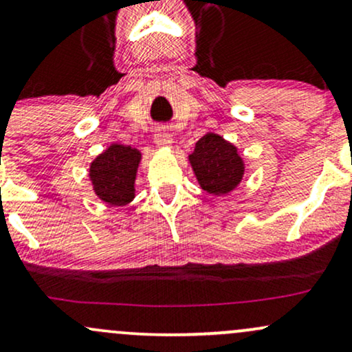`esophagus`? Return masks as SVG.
<instances>
[{
  "label": "esophagus",
  "instance_id": "obj_1",
  "mask_svg": "<svg viewBox=\"0 0 352 352\" xmlns=\"http://www.w3.org/2000/svg\"><path fill=\"white\" fill-rule=\"evenodd\" d=\"M155 144H156V148H160V150H166V148H171V144H173L171 135H169L166 130L156 131Z\"/></svg>",
  "mask_w": 352,
  "mask_h": 352
}]
</instances>
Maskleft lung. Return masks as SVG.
<instances>
[{"label": "left lung", "instance_id": "8db88e82", "mask_svg": "<svg viewBox=\"0 0 352 352\" xmlns=\"http://www.w3.org/2000/svg\"><path fill=\"white\" fill-rule=\"evenodd\" d=\"M188 161L201 189L216 197L232 194L245 175V160L239 148L212 131L197 140Z\"/></svg>", "mask_w": 352, "mask_h": 352}]
</instances>
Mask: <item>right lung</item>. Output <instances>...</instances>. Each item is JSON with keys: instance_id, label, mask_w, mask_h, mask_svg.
Here are the masks:
<instances>
[{"instance_id": "1", "label": "right lung", "mask_w": 352, "mask_h": 352, "mask_svg": "<svg viewBox=\"0 0 352 352\" xmlns=\"http://www.w3.org/2000/svg\"><path fill=\"white\" fill-rule=\"evenodd\" d=\"M142 151L128 144L111 143L92 160L89 181L92 191L111 208H123L135 199V183L142 163Z\"/></svg>"}]
</instances>
